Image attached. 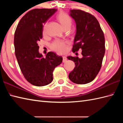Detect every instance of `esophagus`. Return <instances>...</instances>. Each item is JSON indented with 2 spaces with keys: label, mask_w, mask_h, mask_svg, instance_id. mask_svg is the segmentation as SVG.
Segmentation results:
<instances>
[{
  "label": "esophagus",
  "mask_w": 123,
  "mask_h": 123,
  "mask_svg": "<svg viewBox=\"0 0 123 123\" xmlns=\"http://www.w3.org/2000/svg\"><path fill=\"white\" fill-rule=\"evenodd\" d=\"M67 58L66 56H63V62L64 63V62H66L67 61Z\"/></svg>",
  "instance_id": "34e87169"
}]
</instances>
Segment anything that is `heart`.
I'll use <instances>...</instances> for the list:
<instances>
[{
	"label": "heart",
	"mask_w": 123,
	"mask_h": 123,
	"mask_svg": "<svg viewBox=\"0 0 123 123\" xmlns=\"http://www.w3.org/2000/svg\"><path fill=\"white\" fill-rule=\"evenodd\" d=\"M56 18L63 28L71 27L72 25V19L66 13L60 12L59 14H57ZM45 27L46 25L44 26V32H45ZM51 47L53 50L59 53H63L67 51L66 43L62 41H55L51 44Z\"/></svg>",
	"instance_id": "obj_1"
}]
</instances>
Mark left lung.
<instances>
[{
	"label": "left lung",
	"instance_id": "obj_1",
	"mask_svg": "<svg viewBox=\"0 0 123 123\" xmlns=\"http://www.w3.org/2000/svg\"><path fill=\"white\" fill-rule=\"evenodd\" d=\"M70 12L77 26L72 51L75 53L82 49V57H67L74 62L75 66L69 78L77 84H86L94 80L101 69L105 53V36L94 16L80 9Z\"/></svg>",
	"mask_w": 123,
	"mask_h": 123
}]
</instances>
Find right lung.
Listing matches in <instances>:
<instances>
[{"label": "right lung", "instance_id": "right-lung-1", "mask_svg": "<svg viewBox=\"0 0 123 123\" xmlns=\"http://www.w3.org/2000/svg\"><path fill=\"white\" fill-rule=\"evenodd\" d=\"M57 9L30 10L18 23L14 34L15 53L24 77L31 84L41 87L53 81L55 68L62 63V57L49 52L43 57L39 53L37 42L42 38L43 25Z\"/></svg>", "mask_w": 123, "mask_h": 123}]
</instances>
